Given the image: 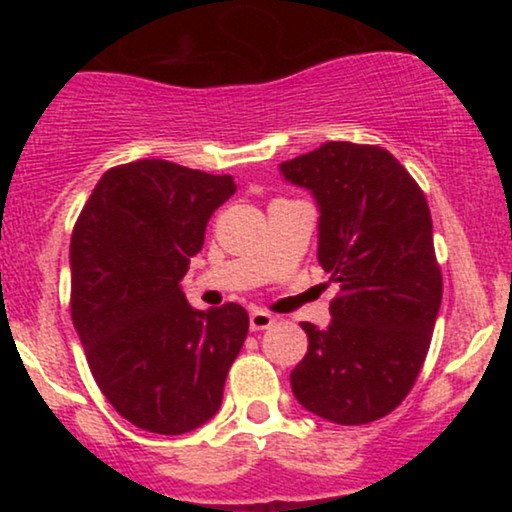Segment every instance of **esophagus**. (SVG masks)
Returning <instances> with one entry per match:
<instances>
[{"mask_svg":"<svg viewBox=\"0 0 512 512\" xmlns=\"http://www.w3.org/2000/svg\"><path fill=\"white\" fill-rule=\"evenodd\" d=\"M274 325V317L264 310H252L250 313V330L260 332V330H269Z\"/></svg>","mask_w":512,"mask_h":512,"instance_id":"1","label":"esophagus"}]
</instances>
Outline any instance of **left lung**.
I'll use <instances>...</instances> for the list:
<instances>
[{
    "mask_svg": "<svg viewBox=\"0 0 512 512\" xmlns=\"http://www.w3.org/2000/svg\"><path fill=\"white\" fill-rule=\"evenodd\" d=\"M279 170L313 195L317 262L339 284L330 325H301L308 354L291 373L293 395L332 424L383 419L419 378L443 298L424 192L368 144L327 142Z\"/></svg>",
    "mask_w": 512,
    "mask_h": 512,
    "instance_id": "8db88e82",
    "label": "left lung"
}]
</instances>
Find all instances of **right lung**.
I'll return each instance as SVG.
<instances>
[{"instance_id":"right-lung-1","label":"right lung","mask_w":512,"mask_h":512,"mask_svg":"<svg viewBox=\"0 0 512 512\" xmlns=\"http://www.w3.org/2000/svg\"><path fill=\"white\" fill-rule=\"evenodd\" d=\"M231 175L161 158L110 168L69 245L72 320L98 387L129 424L180 436L207 424L248 337L243 305L197 310L182 276Z\"/></svg>"}]
</instances>
